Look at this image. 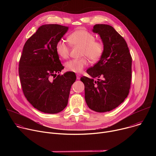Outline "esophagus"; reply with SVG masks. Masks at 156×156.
<instances>
[{"mask_svg": "<svg viewBox=\"0 0 156 156\" xmlns=\"http://www.w3.org/2000/svg\"><path fill=\"white\" fill-rule=\"evenodd\" d=\"M81 78V75H76V78L77 80H80Z\"/></svg>", "mask_w": 156, "mask_h": 156, "instance_id": "34e87169", "label": "esophagus"}]
</instances>
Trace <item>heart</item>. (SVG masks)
Masks as SVG:
<instances>
[{
    "label": "heart",
    "instance_id": "heart-1",
    "mask_svg": "<svg viewBox=\"0 0 156 156\" xmlns=\"http://www.w3.org/2000/svg\"><path fill=\"white\" fill-rule=\"evenodd\" d=\"M69 39L74 46L82 48L81 56H86L92 62H96L101 58L104 52V44L96 41L94 34L84 29L76 30L72 33ZM70 46L63 41H59L56 45L58 55L63 59L67 58L70 54ZM87 62L85 58L73 59L65 64L66 70L74 73H81L87 66Z\"/></svg>",
    "mask_w": 156,
    "mask_h": 156
}]
</instances>
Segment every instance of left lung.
Instances as JSON below:
<instances>
[{
  "instance_id": "left-lung-1",
  "label": "left lung",
  "mask_w": 156,
  "mask_h": 156,
  "mask_svg": "<svg viewBox=\"0 0 156 156\" xmlns=\"http://www.w3.org/2000/svg\"><path fill=\"white\" fill-rule=\"evenodd\" d=\"M93 32L100 36L104 52L99 62L86 70L91 78L83 76L80 80L84 84L89 108L97 112H109L128 95L132 58L125 40L112 27L95 25Z\"/></svg>"
}]
</instances>
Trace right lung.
I'll return each instance as SVG.
<instances>
[{
	"mask_svg": "<svg viewBox=\"0 0 156 156\" xmlns=\"http://www.w3.org/2000/svg\"><path fill=\"white\" fill-rule=\"evenodd\" d=\"M68 30V27L57 24L41 26L25 42L20 60L19 76L24 95L44 113L57 114L66 107L76 79L72 72L55 77L64 69L56 45Z\"/></svg>",
	"mask_w": 156,
	"mask_h": 156,
	"instance_id": "1",
	"label": "right lung"
}]
</instances>
